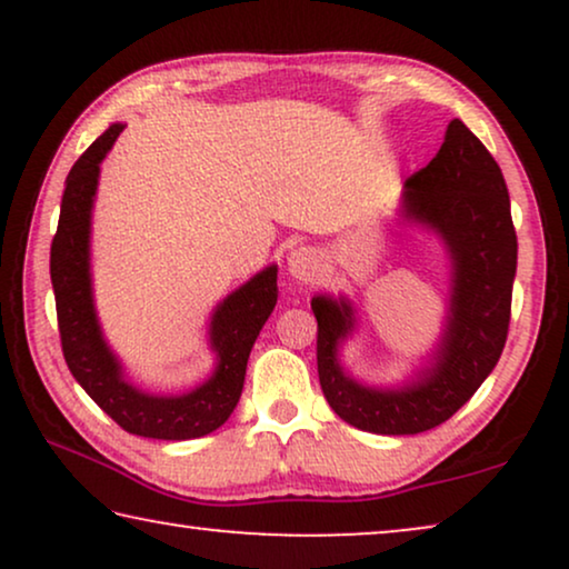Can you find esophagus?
<instances>
[{
    "label": "esophagus",
    "mask_w": 569,
    "mask_h": 569,
    "mask_svg": "<svg viewBox=\"0 0 569 569\" xmlns=\"http://www.w3.org/2000/svg\"><path fill=\"white\" fill-rule=\"evenodd\" d=\"M287 267H290V274L300 282H310L323 271V256L310 246H300L287 256Z\"/></svg>",
    "instance_id": "1"
}]
</instances>
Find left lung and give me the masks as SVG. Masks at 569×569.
<instances>
[{
  "instance_id": "8db88e82",
  "label": "left lung",
  "mask_w": 569,
  "mask_h": 569,
  "mask_svg": "<svg viewBox=\"0 0 569 569\" xmlns=\"http://www.w3.org/2000/svg\"><path fill=\"white\" fill-rule=\"evenodd\" d=\"M403 220L438 232L450 256V308L432 365L401 388H370L339 365L355 329L347 298L310 300L318 380L329 407L357 430L417 435L456 415L500 360L510 326L518 238L502 170L463 121L448 123L438 154L403 183Z\"/></svg>"
}]
</instances>
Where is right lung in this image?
Wrapping results in <instances>:
<instances>
[{"label":"right lung","mask_w":569,"mask_h":569,"mask_svg":"<svg viewBox=\"0 0 569 569\" xmlns=\"http://www.w3.org/2000/svg\"><path fill=\"white\" fill-rule=\"evenodd\" d=\"M121 131L123 123L108 127L67 176L59 228L51 243L61 352L77 383L127 432L154 440L201 438L228 422L240 399L248 355L277 306V267L259 271L217 306L209 323V345L217 352L212 378L181 396H158L131 386L100 331L90 279V217L100 162Z\"/></svg>","instance_id":"obj_1"}]
</instances>
